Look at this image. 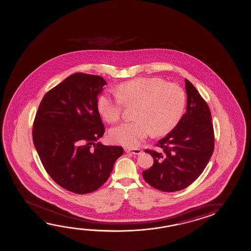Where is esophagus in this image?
I'll list each match as a JSON object with an SVG mask.
<instances>
[{
  "label": "esophagus",
  "instance_id": "esophagus-1",
  "mask_svg": "<svg viewBox=\"0 0 251 251\" xmlns=\"http://www.w3.org/2000/svg\"><path fill=\"white\" fill-rule=\"evenodd\" d=\"M125 151L127 153H131L134 154H140L143 153V151L141 149H130V148H125Z\"/></svg>",
  "mask_w": 251,
  "mask_h": 251
}]
</instances>
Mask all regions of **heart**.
Wrapping results in <instances>:
<instances>
[{
	"mask_svg": "<svg viewBox=\"0 0 251 251\" xmlns=\"http://www.w3.org/2000/svg\"><path fill=\"white\" fill-rule=\"evenodd\" d=\"M137 105L134 122L112 127L113 143L127 147L138 145L151 132L164 135L181 119L186 104L183 89L158 77L138 78L118 86L116 93L102 94L97 102L100 116L114 124L121 117L123 106Z\"/></svg>",
	"mask_w": 251,
	"mask_h": 251,
	"instance_id": "heart-1",
	"label": "heart"
}]
</instances>
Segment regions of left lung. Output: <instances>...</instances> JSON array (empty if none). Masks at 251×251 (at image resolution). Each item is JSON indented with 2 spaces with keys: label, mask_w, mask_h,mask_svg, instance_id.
<instances>
[{
  "label": "left lung",
  "mask_w": 251,
  "mask_h": 251,
  "mask_svg": "<svg viewBox=\"0 0 251 251\" xmlns=\"http://www.w3.org/2000/svg\"><path fill=\"white\" fill-rule=\"evenodd\" d=\"M187 112L168 135L159 140L157 151L146 150L154 164L143 176L163 192L185 189L199 177L211 157L215 135L211 113L197 89L185 79Z\"/></svg>",
  "instance_id": "8db88e82"
}]
</instances>
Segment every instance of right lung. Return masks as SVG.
<instances>
[{
  "mask_svg": "<svg viewBox=\"0 0 251 251\" xmlns=\"http://www.w3.org/2000/svg\"><path fill=\"white\" fill-rule=\"evenodd\" d=\"M100 75L75 73L45 94L33 124V142L47 173L73 193H91L108 180L121 146L97 143L104 134Z\"/></svg>",
  "mask_w": 251,
  "mask_h": 251,
  "instance_id": "add662e5",
  "label": "right lung"
}]
</instances>
